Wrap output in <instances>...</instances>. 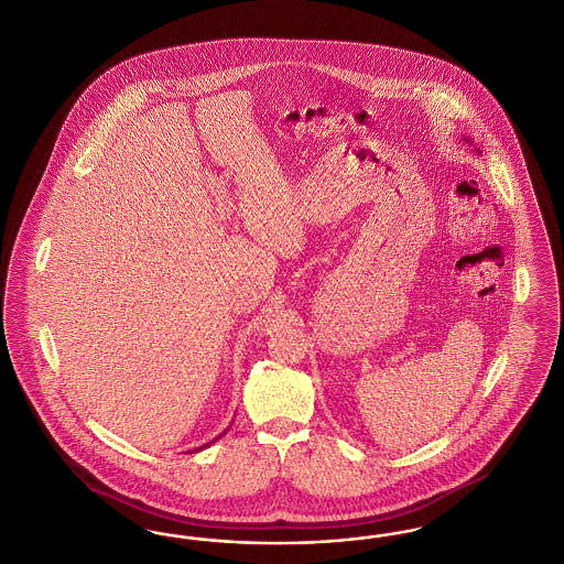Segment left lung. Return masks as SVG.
I'll return each instance as SVG.
<instances>
[{"instance_id": "8db88e82", "label": "left lung", "mask_w": 564, "mask_h": 564, "mask_svg": "<svg viewBox=\"0 0 564 564\" xmlns=\"http://www.w3.org/2000/svg\"><path fill=\"white\" fill-rule=\"evenodd\" d=\"M464 140H468V138H464ZM468 142H473V140H468ZM476 153H478V149H476Z\"/></svg>"}]
</instances>
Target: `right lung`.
Wrapping results in <instances>:
<instances>
[{"label":"right lung","mask_w":564,"mask_h":564,"mask_svg":"<svg viewBox=\"0 0 564 564\" xmlns=\"http://www.w3.org/2000/svg\"><path fill=\"white\" fill-rule=\"evenodd\" d=\"M223 434H225V432H223ZM223 434H220V436H223ZM220 436H218V438H220ZM218 438H214V441H218ZM214 441H212V443H214ZM212 443H209V445H212ZM209 445H203V447H199V449H195V451L205 449V447H209Z\"/></svg>","instance_id":"right-lung-1"}]
</instances>
